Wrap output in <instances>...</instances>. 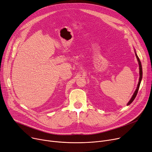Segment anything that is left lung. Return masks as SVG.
<instances>
[{
	"label": "left lung",
	"instance_id": "left-lung-1",
	"mask_svg": "<svg viewBox=\"0 0 152 152\" xmlns=\"http://www.w3.org/2000/svg\"><path fill=\"white\" fill-rule=\"evenodd\" d=\"M135 56H136L137 59V60H138V62H139V73H140L139 81V83H138V85H137V87L136 90H135V92L134 93V94H133V95H132V98L131 99L130 101H129L128 103H127V105H130L131 103L133 102V100L135 99V97H136V95H137V92H138V91H139V87H140V82H141V80H142V65H141V62H140V60H139V58L138 57V56L137 55L136 53L135 52Z\"/></svg>",
	"mask_w": 152,
	"mask_h": 152
}]
</instances>
